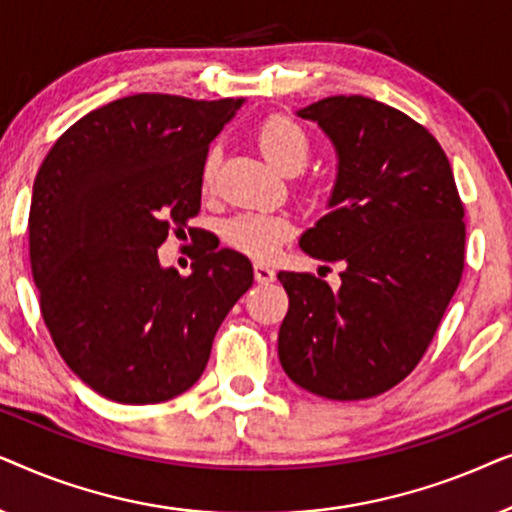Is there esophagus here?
<instances>
[{
  "label": "esophagus",
  "instance_id": "34e87169",
  "mask_svg": "<svg viewBox=\"0 0 512 512\" xmlns=\"http://www.w3.org/2000/svg\"><path fill=\"white\" fill-rule=\"evenodd\" d=\"M254 277L258 284H270L275 282V270L265 263H254Z\"/></svg>",
  "mask_w": 512,
  "mask_h": 512
}]
</instances>
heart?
I'll use <instances>...</instances> for the list:
<instances>
[{
    "label": "heart",
    "mask_w": 512,
    "mask_h": 512,
    "mask_svg": "<svg viewBox=\"0 0 512 512\" xmlns=\"http://www.w3.org/2000/svg\"><path fill=\"white\" fill-rule=\"evenodd\" d=\"M258 146L265 158L284 174H298L305 170L312 153V139L303 125L289 116L275 114L265 118L256 132ZM216 167H219V151L212 149L202 163V186L214 184ZM221 235L228 247H233L251 258H268L277 251L286 237L291 235V221L279 214H235L221 226Z\"/></svg>",
    "instance_id": "b5f03b06"
}]
</instances>
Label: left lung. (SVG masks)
I'll return each instance as SVG.
<instances>
[{"mask_svg": "<svg viewBox=\"0 0 512 512\" xmlns=\"http://www.w3.org/2000/svg\"><path fill=\"white\" fill-rule=\"evenodd\" d=\"M296 114L338 153L328 212L300 249L342 272L335 291L279 272L289 293L279 361L312 394L361 401L405 380L431 345L464 272V205L436 137L403 111L335 95Z\"/></svg>", "mask_w": 512, "mask_h": 512, "instance_id": "left-lung-1", "label": "left lung"}]
</instances>
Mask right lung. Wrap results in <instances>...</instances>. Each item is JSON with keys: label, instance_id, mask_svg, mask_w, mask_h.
<instances>
[{"label": "right lung", "instance_id": "right-lung-1", "mask_svg": "<svg viewBox=\"0 0 512 512\" xmlns=\"http://www.w3.org/2000/svg\"><path fill=\"white\" fill-rule=\"evenodd\" d=\"M242 97L139 93L79 118L32 188L41 317L74 375L116 403H163L200 380L214 335L254 284L249 258L205 242L191 275L163 268L167 235L198 233L202 163Z\"/></svg>", "mask_w": 512, "mask_h": 512}]
</instances>
